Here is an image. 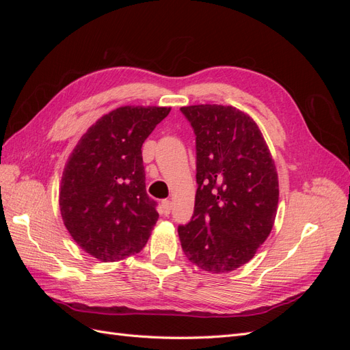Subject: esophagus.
Wrapping results in <instances>:
<instances>
[{
	"label": "esophagus",
	"instance_id": "1",
	"mask_svg": "<svg viewBox=\"0 0 350 350\" xmlns=\"http://www.w3.org/2000/svg\"><path fill=\"white\" fill-rule=\"evenodd\" d=\"M171 208H172L171 200H163V201H162V213H163L165 216H167L169 213H171Z\"/></svg>",
	"mask_w": 350,
	"mask_h": 350
}]
</instances>
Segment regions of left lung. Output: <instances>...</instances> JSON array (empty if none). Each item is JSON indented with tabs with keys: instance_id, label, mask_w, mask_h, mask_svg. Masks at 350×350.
<instances>
[{
	"instance_id": "left-lung-1",
	"label": "left lung",
	"mask_w": 350,
	"mask_h": 350,
	"mask_svg": "<svg viewBox=\"0 0 350 350\" xmlns=\"http://www.w3.org/2000/svg\"><path fill=\"white\" fill-rule=\"evenodd\" d=\"M181 112L196 134L194 215L178 226L187 258L210 273L247 264L270 235L279 203L276 166L250 115L224 105Z\"/></svg>"
}]
</instances>
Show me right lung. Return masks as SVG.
Masks as SVG:
<instances>
[{
  "label": "right lung",
  "mask_w": 350,
  "mask_h": 350,
  "mask_svg": "<svg viewBox=\"0 0 350 350\" xmlns=\"http://www.w3.org/2000/svg\"><path fill=\"white\" fill-rule=\"evenodd\" d=\"M171 108L121 107L81 135L61 178L59 210L77 245L99 261L140 252L156 225L142 146Z\"/></svg>",
  "instance_id": "add662e5"
}]
</instances>
